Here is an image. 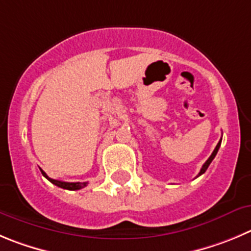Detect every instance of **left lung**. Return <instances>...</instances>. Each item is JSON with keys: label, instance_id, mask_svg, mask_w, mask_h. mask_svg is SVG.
Masks as SVG:
<instances>
[{"label": "left lung", "instance_id": "1", "mask_svg": "<svg viewBox=\"0 0 251 251\" xmlns=\"http://www.w3.org/2000/svg\"><path fill=\"white\" fill-rule=\"evenodd\" d=\"M221 144H222V139H221V141L218 142V145L217 146H215V149H214V151H213V153L210 154V157L208 158L207 161H205V163L204 165L202 166V168H201V172L198 173V176H201V175H203V173L205 172V171H207V168H208V166L210 165V162H212L213 160H214V157H215V154H217V152H218V150H219V147H221ZM198 176H197V177H198Z\"/></svg>", "mask_w": 251, "mask_h": 251}]
</instances>
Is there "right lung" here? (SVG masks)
Wrapping results in <instances>:
<instances>
[{
  "instance_id": "add662e5",
  "label": "right lung",
  "mask_w": 251,
  "mask_h": 251,
  "mask_svg": "<svg viewBox=\"0 0 251 251\" xmlns=\"http://www.w3.org/2000/svg\"><path fill=\"white\" fill-rule=\"evenodd\" d=\"M41 172H42V175H43L49 182H51L53 184H55V186L60 187V188H63V189H69V191H78V189L84 188V187L88 184L86 182H63V181H58V179L49 178L44 171L41 170Z\"/></svg>"
}]
</instances>
